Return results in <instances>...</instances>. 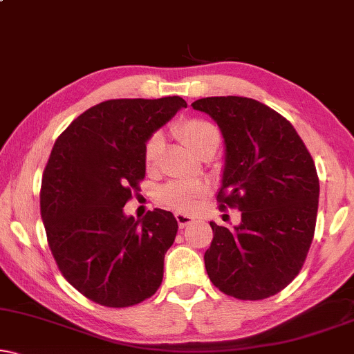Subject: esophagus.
<instances>
[{
  "mask_svg": "<svg viewBox=\"0 0 354 354\" xmlns=\"http://www.w3.org/2000/svg\"><path fill=\"white\" fill-rule=\"evenodd\" d=\"M174 216H176V221H178V225H180V228H185V226L194 223V218L186 214H176Z\"/></svg>",
  "mask_w": 354,
  "mask_h": 354,
  "instance_id": "34e87169",
  "label": "esophagus"
}]
</instances>
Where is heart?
Segmentation results:
<instances>
[{
  "instance_id": "b5f03b06",
  "label": "heart",
  "mask_w": 354,
  "mask_h": 354,
  "mask_svg": "<svg viewBox=\"0 0 354 354\" xmlns=\"http://www.w3.org/2000/svg\"><path fill=\"white\" fill-rule=\"evenodd\" d=\"M174 134L197 157L214 155L220 145V131L214 122L202 118H186L174 126ZM163 152V136L153 133L145 140L144 163L147 169L157 167ZM160 201L180 212H194L205 199L207 187L201 183H169L160 191Z\"/></svg>"
}]
</instances>
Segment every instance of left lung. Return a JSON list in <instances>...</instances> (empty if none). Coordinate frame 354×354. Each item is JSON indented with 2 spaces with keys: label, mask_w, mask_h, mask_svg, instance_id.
Instances as JSON below:
<instances>
[{
  "label": "left lung",
  "mask_w": 354,
  "mask_h": 354,
  "mask_svg": "<svg viewBox=\"0 0 354 354\" xmlns=\"http://www.w3.org/2000/svg\"><path fill=\"white\" fill-rule=\"evenodd\" d=\"M192 108L207 113L225 139L220 209L241 212L233 230L210 221L205 270L225 295L266 299L295 280L313 243L319 207L314 160L291 122L261 102L207 97Z\"/></svg>",
  "instance_id": "left-lung-1"
}]
</instances>
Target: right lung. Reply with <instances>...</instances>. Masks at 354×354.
Segmentation results:
<instances>
[{"mask_svg": "<svg viewBox=\"0 0 354 354\" xmlns=\"http://www.w3.org/2000/svg\"><path fill=\"white\" fill-rule=\"evenodd\" d=\"M186 106L181 97L106 100L56 139L41 178V220L59 272L93 303L128 308L162 285L176 218L153 209L136 220L122 207L140 191L145 140Z\"/></svg>", "mask_w": 354, "mask_h": 354, "instance_id": "obj_1", "label": "right lung"}]
</instances>
